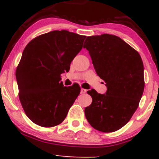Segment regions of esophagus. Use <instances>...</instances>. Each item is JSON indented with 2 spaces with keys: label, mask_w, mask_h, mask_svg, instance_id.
Masks as SVG:
<instances>
[{
  "label": "esophagus",
  "mask_w": 159,
  "mask_h": 159,
  "mask_svg": "<svg viewBox=\"0 0 159 159\" xmlns=\"http://www.w3.org/2000/svg\"><path fill=\"white\" fill-rule=\"evenodd\" d=\"M86 92H87V90H85V89H83V88L81 89V94L85 93Z\"/></svg>",
  "instance_id": "1"
}]
</instances>
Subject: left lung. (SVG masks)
Returning <instances> with one entry per match:
<instances>
[{
	"instance_id": "1",
	"label": "left lung",
	"mask_w": 159,
	"mask_h": 159,
	"mask_svg": "<svg viewBox=\"0 0 159 159\" xmlns=\"http://www.w3.org/2000/svg\"><path fill=\"white\" fill-rule=\"evenodd\" d=\"M84 48L89 52L96 73L105 81V94L87 91L92 104L86 107L87 121L96 130H119L132 118L144 90L143 64L138 52L118 36H87Z\"/></svg>"
}]
</instances>
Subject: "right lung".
Here are the masks:
<instances>
[{"label": "right lung", "instance_id": "add662e5", "mask_svg": "<svg viewBox=\"0 0 159 159\" xmlns=\"http://www.w3.org/2000/svg\"><path fill=\"white\" fill-rule=\"evenodd\" d=\"M85 38L68 30H53L36 37L24 49L16 72L19 99L36 125H59L79 95V86L64 87L61 75L69 72Z\"/></svg>", "mask_w": 159, "mask_h": 159}]
</instances>
